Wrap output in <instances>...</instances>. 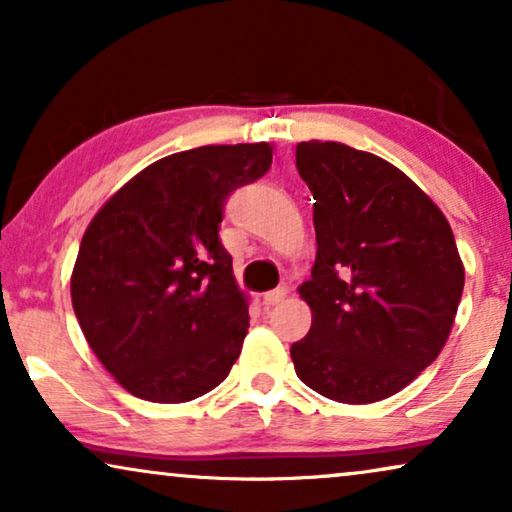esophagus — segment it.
<instances>
[{"label":"esophagus","mask_w":512,"mask_h":512,"mask_svg":"<svg viewBox=\"0 0 512 512\" xmlns=\"http://www.w3.org/2000/svg\"><path fill=\"white\" fill-rule=\"evenodd\" d=\"M284 298H286L284 286H279V289H272L268 293H263V303L265 305H277V303H282Z\"/></svg>","instance_id":"1"}]
</instances>
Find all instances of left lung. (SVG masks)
I'll return each instance as SVG.
<instances>
[{
  "label": "left lung",
  "instance_id": "8db88e82",
  "mask_svg": "<svg viewBox=\"0 0 512 512\" xmlns=\"http://www.w3.org/2000/svg\"><path fill=\"white\" fill-rule=\"evenodd\" d=\"M298 174L314 195L317 261L298 286L310 333L291 345L317 394L363 405L431 366L450 338L464 263L445 214L387 160L340 142H300Z\"/></svg>",
  "mask_w": 512,
  "mask_h": 512
}]
</instances>
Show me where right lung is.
Returning a JSON list of instances; mask_svg holds the SVG:
<instances>
[{"mask_svg": "<svg viewBox=\"0 0 512 512\" xmlns=\"http://www.w3.org/2000/svg\"><path fill=\"white\" fill-rule=\"evenodd\" d=\"M272 144H209L144 167L83 233L72 305L90 349L132 396L193 401L226 380L249 298L219 240L223 202L263 177Z\"/></svg>", "mask_w": 512, "mask_h": 512, "instance_id": "obj_1", "label": "right lung"}]
</instances>
